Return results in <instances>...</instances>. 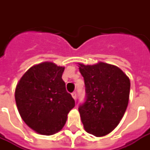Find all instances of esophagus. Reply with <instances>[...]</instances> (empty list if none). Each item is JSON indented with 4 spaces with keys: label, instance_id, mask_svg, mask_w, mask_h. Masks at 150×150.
Here are the masks:
<instances>
[{
    "label": "esophagus",
    "instance_id": "34e87169",
    "mask_svg": "<svg viewBox=\"0 0 150 150\" xmlns=\"http://www.w3.org/2000/svg\"><path fill=\"white\" fill-rule=\"evenodd\" d=\"M71 96H72L73 99L75 100V99H76V93H75V92H73L72 93H71Z\"/></svg>",
    "mask_w": 150,
    "mask_h": 150
}]
</instances>
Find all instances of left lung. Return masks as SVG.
I'll use <instances>...</instances> for the list:
<instances>
[{
  "label": "left lung",
  "instance_id": "obj_1",
  "mask_svg": "<svg viewBox=\"0 0 150 150\" xmlns=\"http://www.w3.org/2000/svg\"><path fill=\"white\" fill-rule=\"evenodd\" d=\"M84 78L86 100L79 111L85 130L101 137L120 123L125 113L130 93V80L115 65L99 62L79 64Z\"/></svg>",
  "mask_w": 150,
  "mask_h": 150
}]
</instances>
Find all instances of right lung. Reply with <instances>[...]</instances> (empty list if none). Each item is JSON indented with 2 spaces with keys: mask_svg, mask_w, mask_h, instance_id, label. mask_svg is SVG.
Masks as SVG:
<instances>
[{
  "mask_svg": "<svg viewBox=\"0 0 150 150\" xmlns=\"http://www.w3.org/2000/svg\"><path fill=\"white\" fill-rule=\"evenodd\" d=\"M64 67L46 61L29 68L18 82L15 97L25 123L40 135L61 131L75 100L62 79Z\"/></svg>",
  "mask_w": 150,
  "mask_h": 150,
  "instance_id": "obj_1",
  "label": "right lung"
}]
</instances>
